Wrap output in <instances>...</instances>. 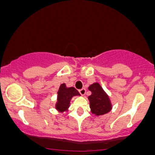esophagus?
Returning a JSON list of instances; mask_svg holds the SVG:
<instances>
[{
    "instance_id": "esophagus-1",
    "label": "esophagus",
    "mask_w": 155,
    "mask_h": 155,
    "mask_svg": "<svg viewBox=\"0 0 155 155\" xmlns=\"http://www.w3.org/2000/svg\"><path fill=\"white\" fill-rule=\"evenodd\" d=\"M79 92L81 95H84L85 93H86V89H84V88L81 89V90H79Z\"/></svg>"
}]
</instances>
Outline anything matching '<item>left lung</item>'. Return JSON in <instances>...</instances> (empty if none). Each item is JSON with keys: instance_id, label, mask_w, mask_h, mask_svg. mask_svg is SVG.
Masks as SVG:
<instances>
[{"instance_id": "8db88e82", "label": "left lung", "mask_w": 155, "mask_h": 155, "mask_svg": "<svg viewBox=\"0 0 155 155\" xmlns=\"http://www.w3.org/2000/svg\"><path fill=\"white\" fill-rule=\"evenodd\" d=\"M88 89L92 92V95L88 97L92 113L97 116L108 113L111 108V103L100 84L94 83Z\"/></svg>"}]
</instances>
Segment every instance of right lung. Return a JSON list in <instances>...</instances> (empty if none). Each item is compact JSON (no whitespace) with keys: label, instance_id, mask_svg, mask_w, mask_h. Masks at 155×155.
<instances>
[{"label":"right lung","instance_id":"right-lung-1","mask_svg":"<svg viewBox=\"0 0 155 155\" xmlns=\"http://www.w3.org/2000/svg\"><path fill=\"white\" fill-rule=\"evenodd\" d=\"M58 95V104H56V108L60 111H63L69 106L70 101L73 96L80 95V94L74 87L67 88L65 84H63L60 85Z\"/></svg>","mask_w":155,"mask_h":155}]
</instances>
